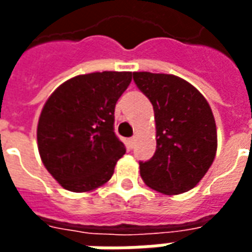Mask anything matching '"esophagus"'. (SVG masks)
<instances>
[{
  "label": "esophagus",
  "mask_w": 252,
  "mask_h": 252,
  "mask_svg": "<svg viewBox=\"0 0 252 252\" xmlns=\"http://www.w3.org/2000/svg\"><path fill=\"white\" fill-rule=\"evenodd\" d=\"M135 140H136V137L135 136H132L131 139H129V147H133V144H135Z\"/></svg>",
  "instance_id": "34e87169"
}]
</instances>
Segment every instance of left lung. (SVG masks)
<instances>
[{"instance_id": "left-lung-1", "label": "left lung", "mask_w": 252, "mask_h": 252, "mask_svg": "<svg viewBox=\"0 0 252 252\" xmlns=\"http://www.w3.org/2000/svg\"><path fill=\"white\" fill-rule=\"evenodd\" d=\"M133 81L153 104L157 128L154 157L139 162L143 181L163 194L193 189L216 157V123L208 101L171 74L133 72Z\"/></svg>"}]
</instances>
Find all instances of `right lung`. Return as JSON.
<instances>
[{
	"instance_id": "right-lung-1",
	"label": "right lung",
	"mask_w": 252,
	"mask_h": 252,
	"mask_svg": "<svg viewBox=\"0 0 252 252\" xmlns=\"http://www.w3.org/2000/svg\"><path fill=\"white\" fill-rule=\"evenodd\" d=\"M132 81L129 71L78 75L43 106L37 147L48 173L70 191H90L113 175L126 146L115 133V106Z\"/></svg>"
}]
</instances>
